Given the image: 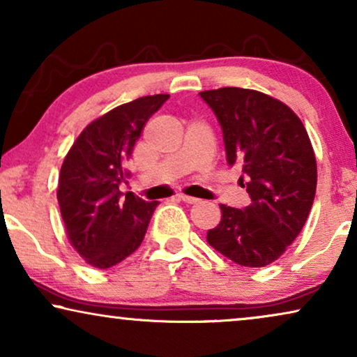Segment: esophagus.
<instances>
[{
    "label": "esophagus",
    "mask_w": 357,
    "mask_h": 357,
    "mask_svg": "<svg viewBox=\"0 0 357 357\" xmlns=\"http://www.w3.org/2000/svg\"><path fill=\"white\" fill-rule=\"evenodd\" d=\"M178 198L182 199V202L188 203V204H195L198 203V198H193V197H188V195H183V193H178Z\"/></svg>",
    "instance_id": "1"
}]
</instances>
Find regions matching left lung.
Masks as SVG:
<instances>
[{"label":"left lung","instance_id":"left-lung-1","mask_svg":"<svg viewBox=\"0 0 357 357\" xmlns=\"http://www.w3.org/2000/svg\"><path fill=\"white\" fill-rule=\"evenodd\" d=\"M222 128L227 162L241 165L252 203L219 204L221 221L206 241L229 260L260 268L296 241L317 188V160L299 116L281 100L253 89L221 87L199 92Z\"/></svg>","mask_w":357,"mask_h":357}]
</instances>
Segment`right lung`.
<instances>
[{
	"label": "right lung",
	"mask_w": 357,
	"mask_h": 357,
	"mask_svg": "<svg viewBox=\"0 0 357 357\" xmlns=\"http://www.w3.org/2000/svg\"><path fill=\"white\" fill-rule=\"evenodd\" d=\"M169 94L146 96L91 121L63 160L58 204L71 245L91 266L105 270L143 242L159 202H144L119 185L146 121Z\"/></svg>",
	"instance_id": "obj_1"
}]
</instances>
